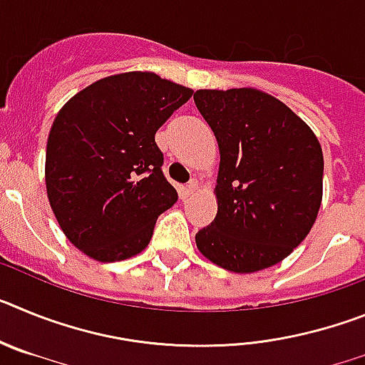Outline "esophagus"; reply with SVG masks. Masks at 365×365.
Segmentation results:
<instances>
[{
  "label": "esophagus",
  "mask_w": 365,
  "mask_h": 365,
  "mask_svg": "<svg viewBox=\"0 0 365 365\" xmlns=\"http://www.w3.org/2000/svg\"><path fill=\"white\" fill-rule=\"evenodd\" d=\"M186 190H188V193H195L199 190V180L197 179H192L188 182V185H186Z\"/></svg>",
  "instance_id": "34e87169"
}]
</instances>
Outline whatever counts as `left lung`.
I'll return each mask as SVG.
<instances>
[{"label": "left lung", "instance_id": "1", "mask_svg": "<svg viewBox=\"0 0 365 365\" xmlns=\"http://www.w3.org/2000/svg\"><path fill=\"white\" fill-rule=\"evenodd\" d=\"M195 106L217 138V215L199 252L237 274L285 259L311 232L324 197L314 131L282 100L254 87L199 89Z\"/></svg>", "mask_w": 365, "mask_h": 365}]
</instances>
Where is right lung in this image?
Returning a JSON list of instances; mask_svg holds the SVG:
<instances>
[{
	"mask_svg": "<svg viewBox=\"0 0 365 365\" xmlns=\"http://www.w3.org/2000/svg\"><path fill=\"white\" fill-rule=\"evenodd\" d=\"M193 91L151 71L83 87L58 111L45 153L47 199L67 240L100 263L148 247L155 221L177 201L155 133Z\"/></svg>",
	"mask_w": 365,
	"mask_h": 365,
	"instance_id": "obj_1",
	"label": "right lung"
}]
</instances>
